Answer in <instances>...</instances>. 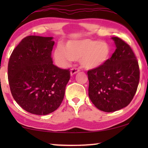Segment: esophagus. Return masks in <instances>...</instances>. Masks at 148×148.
Listing matches in <instances>:
<instances>
[{"instance_id": "obj_1", "label": "esophagus", "mask_w": 148, "mask_h": 148, "mask_svg": "<svg viewBox=\"0 0 148 148\" xmlns=\"http://www.w3.org/2000/svg\"><path fill=\"white\" fill-rule=\"evenodd\" d=\"M79 71V70L78 69L73 68V69H71V72H70L71 75H73L74 74L77 73H78Z\"/></svg>"}]
</instances>
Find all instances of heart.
<instances>
[{
	"instance_id": "heart-1",
	"label": "heart",
	"mask_w": 148,
	"mask_h": 148,
	"mask_svg": "<svg viewBox=\"0 0 148 148\" xmlns=\"http://www.w3.org/2000/svg\"><path fill=\"white\" fill-rule=\"evenodd\" d=\"M111 50L106 42L90 39L70 40L65 44H58L54 50V62L60 68H66L73 60H79L87 69L100 67L108 61Z\"/></svg>"
}]
</instances>
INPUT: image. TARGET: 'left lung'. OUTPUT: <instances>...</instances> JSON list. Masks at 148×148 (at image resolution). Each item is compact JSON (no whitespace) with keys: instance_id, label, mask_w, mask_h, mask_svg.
<instances>
[{"instance_id":"1","label":"left lung","mask_w":148,"mask_h":148,"mask_svg":"<svg viewBox=\"0 0 148 148\" xmlns=\"http://www.w3.org/2000/svg\"><path fill=\"white\" fill-rule=\"evenodd\" d=\"M116 50L106 63L88 71V95L99 110L122 109L133 100L139 82L138 62L129 44L112 37Z\"/></svg>"}]
</instances>
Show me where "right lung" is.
I'll return each instance as SVG.
<instances>
[{"label": "right lung", "mask_w": 148, "mask_h": 148, "mask_svg": "<svg viewBox=\"0 0 148 148\" xmlns=\"http://www.w3.org/2000/svg\"><path fill=\"white\" fill-rule=\"evenodd\" d=\"M52 37L29 36L13 50L8 64L12 96L22 108L38 115L56 110L63 100L69 69L54 65Z\"/></svg>", "instance_id": "1"}]
</instances>
